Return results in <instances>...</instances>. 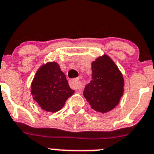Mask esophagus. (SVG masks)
I'll return each instance as SVG.
<instances>
[{
    "instance_id": "34e87169",
    "label": "esophagus",
    "mask_w": 154,
    "mask_h": 154,
    "mask_svg": "<svg viewBox=\"0 0 154 154\" xmlns=\"http://www.w3.org/2000/svg\"><path fill=\"white\" fill-rule=\"evenodd\" d=\"M69 86L75 90H80L82 88V85H81V81L77 78L69 81Z\"/></svg>"
}]
</instances>
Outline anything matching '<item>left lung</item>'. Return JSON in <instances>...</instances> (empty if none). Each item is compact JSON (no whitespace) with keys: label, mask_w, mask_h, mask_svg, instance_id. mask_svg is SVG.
I'll return each instance as SVG.
<instances>
[{"label":"left lung","mask_w":154,"mask_h":154,"mask_svg":"<svg viewBox=\"0 0 154 154\" xmlns=\"http://www.w3.org/2000/svg\"><path fill=\"white\" fill-rule=\"evenodd\" d=\"M91 81L84 96L94 110L105 113L114 109L123 95V74L109 55L104 54L91 63Z\"/></svg>","instance_id":"8db88e82"}]
</instances>
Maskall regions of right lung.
<instances>
[{
    "instance_id": "right-lung-1",
    "label": "right lung",
    "mask_w": 154,
    "mask_h": 154,
    "mask_svg": "<svg viewBox=\"0 0 154 154\" xmlns=\"http://www.w3.org/2000/svg\"><path fill=\"white\" fill-rule=\"evenodd\" d=\"M31 95L43 110L55 113L61 109L74 93L66 75L56 62H48L38 68L31 82Z\"/></svg>"
}]
</instances>
